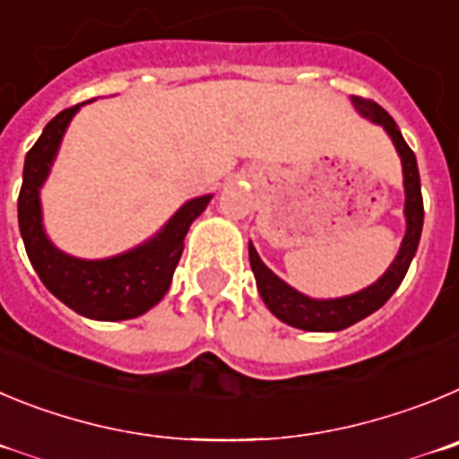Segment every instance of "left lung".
<instances>
[{"label":"left lung","instance_id":"1","mask_svg":"<svg viewBox=\"0 0 459 459\" xmlns=\"http://www.w3.org/2000/svg\"><path fill=\"white\" fill-rule=\"evenodd\" d=\"M352 105L363 118L377 123L386 130V134L394 142L395 151L403 162V185H404V220H407V230H404L403 245H400L398 255L384 272L373 286L363 288L348 297H336V299H313L304 292L288 286L286 281H281L270 267L260 260L258 251L249 242V263L255 276L260 297L265 301V307L286 322L290 327L304 329V332H341L354 322L368 317L370 313L377 311L386 304L391 295L398 290L404 274L410 270V263L419 249L420 230H423V196H420V178L419 167H416V155L407 142L400 134L394 118L373 100L352 96Z\"/></svg>","mask_w":459,"mask_h":459}]
</instances>
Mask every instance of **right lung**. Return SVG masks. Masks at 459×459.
Masks as SVG:
<instances>
[{"label":"right lung","mask_w":459,"mask_h":459,"mask_svg":"<svg viewBox=\"0 0 459 459\" xmlns=\"http://www.w3.org/2000/svg\"><path fill=\"white\" fill-rule=\"evenodd\" d=\"M82 105L86 102L59 111L24 158L22 189L18 196L20 233L36 274L65 307L91 320H130L167 295L183 255L185 235L192 221L208 208L212 194L187 201L158 235L126 254L84 260L56 249L43 229L40 187L48 180L68 123Z\"/></svg>","instance_id":"add662e5"}]
</instances>
